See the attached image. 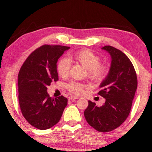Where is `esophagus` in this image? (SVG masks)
Segmentation results:
<instances>
[{
	"mask_svg": "<svg viewBox=\"0 0 152 152\" xmlns=\"http://www.w3.org/2000/svg\"><path fill=\"white\" fill-rule=\"evenodd\" d=\"M78 99V97L75 96H72V95L68 97V99H69V100H73V99Z\"/></svg>",
	"mask_w": 152,
	"mask_h": 152,
	"instance_id": "1",
	"label": "esophagus"
}]
</instances>
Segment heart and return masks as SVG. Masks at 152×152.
<instances>
[{"label": "heart", "mask_w": 152, "mask_h": 152, "mask_svg": "<svg viewBox=\"0 0 152 152\" xmlns=\"http://www.w3.org/2000/svg\"><path fill=\"white\" fill-rule=\"evenodd\" d=\"M70 61H75L82 65L85 69L88 70L89 78L99 82L102 81L108 72V68L104 64H99L100 59L98 56L89 50H83L70 55L68 59H62L57 64V72L61 77L68 76L70 68ZM67 88L70 92L75 95H82L84 92L86 86L75 82H71L67 85Z\"/></svg>", "instance_id": "1"}]
</instances>
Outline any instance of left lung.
<instances>
[{
    "label": "left lung",
    "instance_id": "left-lung-1",
    "mask_svg": "<svg viewBox=\"0 0 152 152\" xmlns=\"http://www.w3.org/2000/svg\"><path fill=\"white\" fill-rule=\"evenodd\" d=\"M111 56L109 72L99 85L98 95L105 98L102 107L88 101L84 117L90 125L99 132L113 131L127 118L138 86L134 67L125 54L115 48H102Z\"/></svg>",
    "mask_w": 152,
    "mask_h": 152
}]
</instances>
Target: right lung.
<instances>
[{
  "instance_id": "right-lung-1",
  "label": "right lung",
  "mask_w": 152,
  "mask_h": 152,
  "mask_svg": "<svg viewBox=\"0 0 152 152\" xmlns=\"http://www.w3.org/2000/svg\"><path fill=\"white\" fill-rule=\"evenodd\" d=\"M70 47L44 45L35 50L18 72V101L22 114L31 125L45 130L58 123L68 104L63 95L52 98L47 86L59 80L57 63Z\"/></svg>"
}]
</instances>
